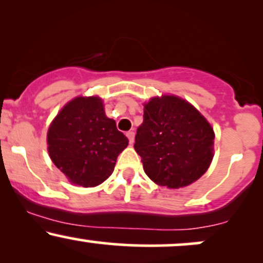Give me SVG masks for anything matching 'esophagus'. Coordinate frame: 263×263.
<instances>
[{
  "label": "esophagus",
  "instance_id": "1",
  "mask_svg": "<svg viewBox=\"0 0 263 263\" xmlns=\"http://www.w3.org/2000/svg\"><path fill=\"white\" fill-rule=\"evenodd\" d=\"M126 136H127L129 143L134 144V141H135V132H134V131H128L127 134H126Z\"/></svg>",
  "mask_w": 263,
  "mask_h": 263
}]
</instances>
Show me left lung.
<instances>
[{"instance_id": "8db88e82", "label": "left lung", "mask_w": 263, "mask_h": 263, "mask_svg": "<svg viewBox=\"0 0 263 263\" xmlns=\"http://www.w3.org/2000/svg\"><path fill=\"white\" fill-rule=\"evenodd\" d=\"M214 131L188 101L177 96L151 99L143 108L135 149L146 174L158 185L182 188L198 180L213 159Z\"/></svg>"}]
</instances>
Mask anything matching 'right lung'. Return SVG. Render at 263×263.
<instances>
[{
	"label": "right lung",
	"mask_w": 263,
	"mask_h": 263,
	"mask_svg": "<svg viewBox=\"0 0 263 263\" xmlns=\"http://www.w3.org/2000/svg\"><path fill=\"white\" fill-rule=\"evenodd\" d=\"M47 141L57 168L81 186H96L106 180L128 144L96 96L68 102L48 129Z\"/></svg>",
	"instance_id": "right-lung-1"
}]
</instances>
